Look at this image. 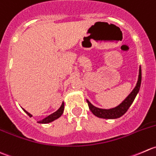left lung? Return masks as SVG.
<instances>
[{"instance_id":"1","label":"left lung","mask_w":156,"mask_h":156,"mask_svg":"<svg viewBox=\"0 0 156 156\" xmlns=\"http://www.w3.org/2000/svg\"><path fill=\"white\" fill-rule=\"evenodd\" d=\"M141 80H142V73H141V67H140V72H139V78L138 81H137L136 86L133 89V90L130 92V95L124 99V101H122V103L119 105L117 107L111 109H101L95 107L92 105L89 101L86 100L89 105V109L91 112H92L94 115L100 118H105V119H115V118H118L124 115V114L127 112L129 108L133 102L134 99H135L137 93L140 90V85H141Z\"/></svg>"}]
</instances>
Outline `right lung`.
<instances>
[{
	"mask_svg": "<svg viewBox=\"0 0 156 156\" xmlns=\"http://www.w3.org/2000/svg\"><path fill=\"white\" fill-rule=\"evenodd\" d=\"M64 103L63 102L62 105H61V106L60 107V108L58 109L57 112H55V113L51 114V115H50L49 116L46 117L45 118H44V119L41 120V121H38V123H39V124H48V123H50V122H51V121H55V120L58 119V118H60V117L62 115L63 112H64ZM23 111L26 112V114H27L28 115H29V117H30V118L32 116L31 114H29V112H26V110H24L23 109Z\"/></svg>",
	"mask_w": 156,
	"mask_h": 156,
	"instance_id": "obj_1",
	"label": "right lung"
}]
</instances>
